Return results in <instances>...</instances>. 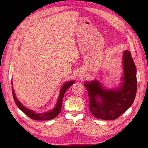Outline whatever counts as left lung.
Here are the masks:
<instances>
[{
  "label": "left lung",
  "instance_id": "left-lung-1",
  "mask_svg": "<svg viewBox=\"0 0 148 148\" xmlns=\"http://www.w3.org/2000/svg\"><path fill=\"white\" fill-rule=\"evenodd\" d=\"M123 77L119 89H105L98 81L84 83L89 98V110L97 118L117 119L134 102L137 92L136 67L129 51L123 53Z\"/></svg>",
  "mask_w": 148,
  "mask_h": 148
}]
</instances>
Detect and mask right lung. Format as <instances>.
Instances as JSON below:
<instances>
[{"mask_svg": "<svg viewBox=\"0 0 148 148\" xmlns=\"http://www.w3.org/2000/svg\"><path fill=\"white\" fill-rule=\"evenodd\" d=\"M74 81H70L66 82L65 84L63 85V86L60 89V95L58 98V103L56 105V106L54 107L53 109L49 112L47 113H37L34 112L32 110H30L28 108H26L25 106H23L22 104L19 101V100L16 98V96H15L14 90L13 89V87H12V95L13 98L14 99V101L17 106V107L20 108V109L26 114L27 116L31 119H32L34 120H36V121H45V120H51L54 119V118H56V116L59 114V113L61 111V108H62V101H63V98L64 96L66 90L71 86L72 84L74 83Z\"/></svg>", "mask_w": 148, "mask_h": 148, "instance_id": "add662e5", "label": "right lung"}]
</instances>
